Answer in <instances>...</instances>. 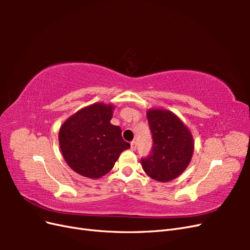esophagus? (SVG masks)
Listing matches in <instances>:
<instances>
[{"label":"esophagus","mask_w":250,"mask_h":250,"mask_svg":"<svg viewBox=\"0 0 250 250\" xmlns=\"http://www.w3.org/2000/svg\"><path fill=\"white\" fill-rule=\"evenodd\" d=\"M130 148H131V150H132V151H135V150H137V142H135V141H132V142L130 143Z\"/></svg>","instance_id":"34e87169"}]
</instances>
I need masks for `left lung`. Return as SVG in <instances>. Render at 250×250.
Here are the masks:
<instances>
[{
	"label": "left lung",
	"mask_w": 250,
	"mask_h": 250,
	"mask_svg": "<svg viewBox=\"0 0 250 250\" xmlns=\"http://www.w3.org/2000/svg\"><path fill=\"white\" fill-rule=\"evenodd\" d=\"M153 147L142 158V167L149 177L167 183L178 177L191 163L194 139L191 130L175 113L164 108L147 110Z\"/></svg>",
	"instance_id": "obj_1"
}]
</instances>
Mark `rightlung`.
<instances>
[{
    "instance_id": "1",
    "label": "right lung",
    "mask_w": 250,
    "mask_h": 250,
    "mask_svg": "<svg viewBox=\"0 0 250 250\" xmlns=\"http://www.w3.org/2000/svg\"><path fill=\"white\" fill-rule=\"evenodd\" d=\"M115 105L94 103L79 109L60 126L58 141L69 167L80 175L100 178L130 145L119 126L110 123Z\"/></svg>"
}]
</instances>
